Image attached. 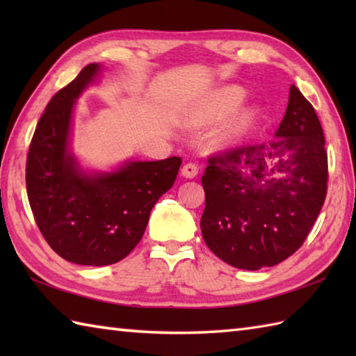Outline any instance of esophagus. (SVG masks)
Instances as JSON below:
<instances>
[{
  "label": "esophagus",
  "mask_w": 356,
  "mask_h": 356,
  "mask_svg": "<svg viewBox=\"0 0 356 356\" xmlns=\"http://www.w3.org/2000/svg\"><path fill=\"white\" fill-rule=\"evenodd\" d=\"M197 172H199V168H197V165H195V163L188 162V163L184 165V168H182V176L184 177L193 179V177L197 176Z\"/></svg>",
  "instance_id": "obj_1"
}]
</instances>
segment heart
I'll return each mask as SVG.
<instances>
[{"mask_svg": "<svg viewBox=\"0 0 356 356\" xmlns=\"http://www.w3.org/2000/svg\"><path fill=\"white\" fill-rule=\"evenodd\" d=\"M245 90L229 86L222 90L211 97L208 104L203 107L200 113V122L203 124H213L226 118L231 111L237 108V105L243 101ZM257 119V110L254 107H245L241 108L237 115L225 125L222 133L218 134V143H222L225 147L236 145V143L241 142L246 134L251 130L254 122Z\"/></svg>", "mask_w": 356, "mask_h": 356, "instance_id": "1", "label": "heart"}]
</instances>
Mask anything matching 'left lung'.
<instances>
[{"label":"left lung","instance_id":"1","mask_svg":"<svg viewBox=\"0 0 356 356\" xmlns=\"http://www.w3.org/2000/svg\"><path fill=\"white\" fill-rule=\"evenodd\" d=\"M202 176V236L218 259L259 270L303 245L327 193V153L318 116L291 86L284 118L269 142L208 159Z\"/></svg>","mask_w":356,"mask_h":356}]
</instances>
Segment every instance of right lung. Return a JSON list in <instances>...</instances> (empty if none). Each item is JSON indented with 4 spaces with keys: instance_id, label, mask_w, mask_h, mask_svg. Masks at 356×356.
Returning <instances> with one entry per match:
<instances>
[{
    "instance_id": "add662e5",
    "label": "right lung",
    "mask_w": 356,
    "mask_h": 356,
    "mask_svg": "<svg viewBox=\"0 0 356 356\" xmlns=\"http://www.w3.org/2000/svg\"><path fill=\"white\" fill-rule=\"evenodd\" d=\"M101 65L88 64L45 107L30 142L26 185L35 222L64 260L107 266L130 254L145 232L156 202L172 186L182 163L128 161L108 172H87L70 151L76 99Z\"/></svg>"
}]
</instances>
